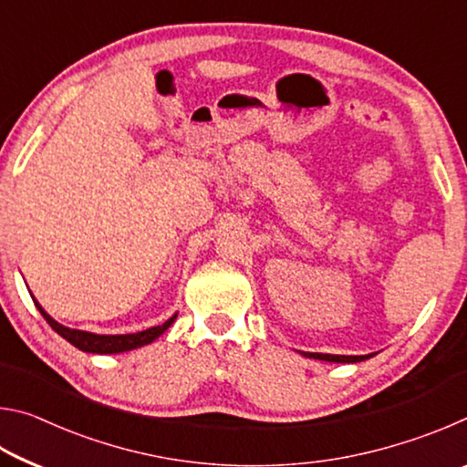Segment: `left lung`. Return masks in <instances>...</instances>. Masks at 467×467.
<instances>
[{
  "label": "left lung",
  "mask_w": 467,
  "mask_h": 467,
  "mask_svg": "<svg viewBox=\"0 0 467 467\" xmlns=\"http://www.w3.org/2000/svg\"><path fill=\"white\" fill-rule=\"evenodd\" d=\"M306 358L315 360H327V362H360L373 357V354H365V357H344V354H319V352H303Z\"/></svg>",
  "instance_id": "left-lung-1"
}]
</instances>
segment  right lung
I'll list each match as a JSON object with an SVG mask.
<instances>
[{
    "mask_svg": "<svg viewBox=\"0 0 467 467\" xmlns=\"http://www.w3.org/2000/svg\"><path fill=\"white\" fill-rule=\"evenodd\" d=\"M35 300V296H33ZM36 309L41 311V315L45 317V321L49 323V326L57 331V334L67 339L69 344L76 346L78 350L82 352H92V354H119V352H128V350H136V348L146 346L150 342H154L158 336H162L164 331H167L172 321L177 319V313L172 315L171 319H167L162 323V326H156V327H150L144 331H138V334H121V336H100V334H92V331H82V329H72V327H66L61 326V323L55 321L49 313H47L41 305H38V300H35Z\"/></svg>",
    "mask_w": 467,
    "mask_h": 467,
    "instance_id": "1",
    "label": "right lung"
}]
</instances>
